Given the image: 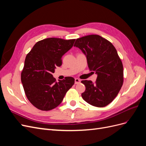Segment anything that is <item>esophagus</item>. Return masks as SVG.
<instances>
[{
    "label": "esophagus",
    "mask_w": 146,
    "mask_h": 146,
    "mask_svg": "<svg viewBox=\"0 0 146 146\" xmlns=\"http://www.w3.org/2000/svg\"><path fill=\"white\" fill-rule=\"evenodd\" d=\"M81 82V80L78 78H75V84H78Z\"/></svg>",
    "instance_id": "1"
}]
</instances>
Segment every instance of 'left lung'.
<instances>
[{
	"label": "left lung",
	"mask_w": 146,
	"mask_h": 146,
	"mask_svg": "<svg viewBox=\"0 0 146 146\" xmlns=\"http://www.w3.org/2000/svg\"><path fill=\"white\" fill-rule=\"evenodd\" d=\"M74 46L82 50L90 70L98 76L94 83L82 81L86 87L82 98L94 107H105L116 98L123 85V65L116 49L98 35L78 38Z\"/></svg>",
	"instance_id": "8db88e82"
}]
</instances>
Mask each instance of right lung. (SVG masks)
Segmentation results:
<instances>
[{"label":"right lung","mask_w":146,"mask_h":146,"mask_svg":"<svg viewBox=\"0 0 146 146\" xmlns=\"http://www.w3.org/2000/svg\"><path fill=\"white\" fill-rule=\"evenodd\" d=\"M76 39L49 38L35 44L26 56L21 82L27 99L42 111L56 108L74 84L73 77L56 82L52 74L62 64L61 58L74 45Z\"/></svg>","instance_id":"add662e5"}]
</instances>
